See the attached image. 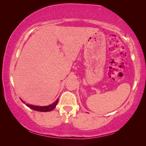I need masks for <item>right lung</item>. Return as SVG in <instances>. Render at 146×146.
<instances>
[{"label": "right lung", "mask_w": 146, "mask_h": 146, "mask_svg": "<svg viewBox=\"0 0 146 146\" xmlns=\"http://www.w3.org/2000/svg\"><path fill=\"white\" fill-rule=\"evenodd\" d=\"M58 98L56 100L53 104H52L51 105H48V106H37V105H29L27 104L26 105L30 108H31L33 110H35L36 111H51L54 109V108L56 106V105L58 102ZM22 102H23L24 104H25V102L24 101L22 100Z\"/></svg>", "instance_id": "obj_1"}]
</instances>
